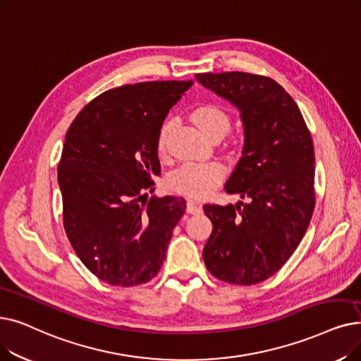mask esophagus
Returning <instances> with one entry per match:
<instances>
[{
	"mask_svg": "<svg viewBox=\"0 0 361 361\" xmlns=\"http://www.w3.org/2000/svg\"><path fill=\"white\" fill-rule=\"evenodd\" d=\"M187 212L193 214V215L200 214L202 212V205L196 200H189V202H187Z\"/></svg>",
	"mask_w": 361,
	"mask_h": 361,
	"instance_id": "1",
	"label": "esophagus"
}]
</instances>
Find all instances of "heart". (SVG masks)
<instances>
[{
  "label": "heart",
  "instance_id": "obj_1",
  "mask_svg": "<svg viewBox=\"0 0 361 361\" xmlns=\"http://www.w3.org/2000/svg\"><path fill=\"white\" fill-rule=\"evenodd\" d=\"M196 127L208 137L215 134H226L230 127V118L221 107L215 104H202L190 115ZM171 121L162 123L158 133V150H165L166 137L171 130ZM226 177V168L216 162H187L174 169L168 176L171 190L190 197H205Z\"/></svg>",
  "mask_w": 361,
  "mask_h": 361
}]
</instances>
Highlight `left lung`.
Instances as JSON below:
<instances>
[{
    "label": "left lung",
    "mask_w": 361,
    "mask_h": 361,
    "mask_svg": "<svg viewBox=\"0 0 361 361\" xmlns=\"http://www.w3.org/2000/svg\"><path fill=\"white\" fill-rule=\"evenodd\" d=\"M196 80L240 112L245 143L224 190L236 205H205L212 233L203 261L216 279L255 285L295 252L314 211V147L296 103L262 75L197 73Z\"/></svg>",
    "instance_id": "left-lung-1"
}]
</instances>
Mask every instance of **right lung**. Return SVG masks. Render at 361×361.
I'll use <instances>...</instances> for the list:
<instances>
[{
	"label": "right lung",
	"instance_id": "1",
	"mask_svg": "<svg viewBox=\"0 0 361 361\" xmlns=\"http://www.w3.org/2000/svg\"><path fill=\"white\" fill-rule=\"evenodd\" d=\"M193 81L104 91L72 122L57 166L63 226L85 267L112 286L152 280L164 264L183 197H150L161 174L158 133Z\"/></svg>",
	"mask_w": 361,
	"mask_h": 361
}]
</instances>
